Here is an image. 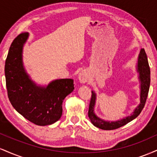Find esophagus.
Here are the masks:
<instances>
[{
  "label": "esophagus",
  "mask_w": 157,
  "mask_h": 157,
  "mask_svg": "<svg viewBox=\"0 0 157 157\" xmlns=\"http://www.w3.org/2000/svg\"><path fill=\"white\" fill-rule=\"evenodd\" d=\"M78 80L81 83H86L89 80V74L85 71H81L78 75Z\"/></svg>",
  "instance_id": "esophagus-1"
}]
</instances>
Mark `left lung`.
I'll return each instance as SVG.
<instances>
[{
	"label": "left lung",
	"instance_id": "left-lung-1",
	"mask_svg": "<svg viewBox=\"0 0 157 157\" xmlns=\"http://www.w3.org/2000/svg\"><path fill=\"white\" fill-rule=\"evenodd\" d=\"M136 69L138 73V79L140 83V102L129 116L125 117L121 120H116V121H106V120L99 117L94 112L97 94L94 91H91L92 94H91V102L89 104L88 115H89V117L91 123L95 127L99 128L102 130H113V129L119 128L122 127V126L132 121L135 118L137 117L139 114L141 113L142 110L143 109L144 106H145V102H146L151 82L150 67H149L146 53H145L144 48H142L140 50V55L138 56Z\"/></svg>",
	"mask_w": 157,
	"mask_h": 157
}]
</instances>
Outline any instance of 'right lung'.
I'll use <instances>...</instances> for the list:
<instances>
[{
  "label": "right lung",
  "mask_w": 157,
  "mask_h": 157,
  "mask_svg": "<svg viewBox=\"0 0 157 157\" xmlns=\"http://www.w3.org/2000/svg\"><path fill=\"white\" fill-rule=\"evenodd\" d=\"M29 34H20L11 44L5 63L9 100L16 111L35 125L45 126L60 120L63 102L75 89L72 79H57L37 85L23 66V50Z\"/></svg>",
  "instance_id": "add662e5"
}]
</instances>
